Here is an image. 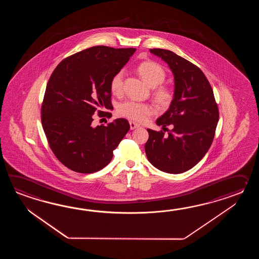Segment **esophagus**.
I'll return each mask as SVG.
<instances>
[{"label": "esophagus", "instance_id": "esophagus-1", "mask_svg": "<svg viewBox=\"0 0 259 259\" xmlns=\"http://www.w3.org/2000/svg\"><path fill=\"white\" fill-rule=\"evenodd\" d=\"M130 126H131V130H134V128L140 127V125L134 121H130Z\"/></svg>", "mask_w": 259, "mask_h": 259}]
</instances>
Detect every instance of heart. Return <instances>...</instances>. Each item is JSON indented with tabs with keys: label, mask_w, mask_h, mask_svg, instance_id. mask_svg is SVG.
I'll return each mask as SVG.
<instances>
[{
	"label": "heart",
	"mask_w": 259,
	"mask_h": 259,
	"mask_svg": "<svg viewBox=\"0 0 259 259\" xmlns=\"http://www.w3.org/2000/svg\"><path fill=\"white\" fill-rule=\"evenodd\" d=\"M139 75L143 80L153 87L154 100L162 106H167L173 99V91L167 85L162 83L165 81V69L154 61H144L137 67ZM124 72H116L111 77L110 90L112 94L120 95L123 92ZM154 107L151 104L140 103L135 101L123 102L117 107L119 116L130 118L134 121H145L149 116L154 114Z\"/></svg>",
	"instance_id": "heart-1"
}]
</instances>
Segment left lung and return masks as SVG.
<instances>
[{
    "label": "left lung",
    "instance_id": "8db88e82",
    "mask_svg": "<svg viewBox=\"0 0 259 259\" xmlns=\"http://www.w3.org/2000/svg\"><path fill=\"white\" fill-rule=\"evenodd\" d=\"M150 52L169 66L175 91L168 110L156 120L163 130L169 125L172 130L165 136L162 131L148 128L145 153L157 169L180 174L196 165L210 148L220 117L219 108L209 81L198 66L168 50Z\"/></svg>",
    "mask_w": 259,
    "mask_h": 259
}]
</instances>
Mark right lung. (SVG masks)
Returning a JSON list of instances; mask_svg holds the SVG:
<instances>
[{"instance_id": "add662e5", "label": "right lung", "mask_w": 259, "mask_h": 259, "mask_svg": "<svg viewBox=\"0 0 259 259\" xmlns=\"http://www.w3.org/2000/svg\"><path fill=\"white\" fill-rule=\"evenodd\" d=\"M136 49L94 46L61 61L47 83L41 124L56 158L78 173H94L113 158L130 130L125 118L93 127L94 113L110 116V80Z\"/></svg>"}]
</instances>
